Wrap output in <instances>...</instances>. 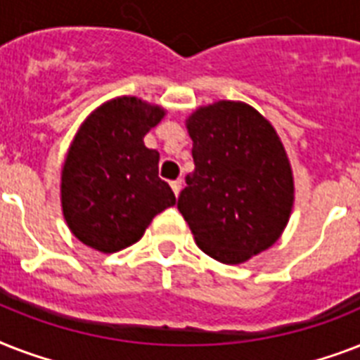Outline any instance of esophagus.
Wrapping results in <instances>:
<instances>
[{"label": "esophagus", "mask_w": 360, "mask_h": 360, "mask_svg": "<svg viewBox=\"0 0 360 360\" xmlns=\"http://www.w3.org/2000/svg\"><path fill=\"white\" fill-rule=\"evenodd\" d=\"M169 185H172V191H174V194H175V196H179V192H181V185H183V183H181V179H177V181H172V183H169Z\"/></svg>", "instance_id": "esophagus-1"}]
</instances>
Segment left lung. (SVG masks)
I'll return each instance as SVG.
<instances>
[{"label": "left lung", "instance_id": "left-lung-1", "mask_svg": "<svg viewBox=\"0 0 360 360\" xmlns=\"http://www.w3.org/2000/svg\"><path fill=\"white\" fill-rule=\"evenodd\" d=\"M194 172L177 209L196 245L226 265L273 246L290 220L295 185L276 130L239 101L200 106L186 120Z\"/></svg>", "mask_w": 360, "mask_h": 360}]
</instances>
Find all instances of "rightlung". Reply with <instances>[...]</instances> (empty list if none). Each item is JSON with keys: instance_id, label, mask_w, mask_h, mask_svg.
Listing matches in <instances>:
<instances>
[{"instance_id": "1", "label": "right lung", "mask_w": 360, "mask_h": 360, "mask_svg": "<svg viewBox=\"0 0 360 360\" xmlns=\"http://www.w3.org/2000/svg\"><path fill=\"white\" fill-rule=\"evenodd\" d=\"M166 110L138 97L101 104L80 124L61 169V207L72 236L112 254L134 245L164 209L175 205L158 177V151L143 136Z\"/></svg>"}]
</instances>
